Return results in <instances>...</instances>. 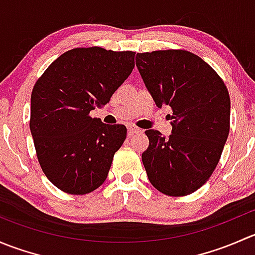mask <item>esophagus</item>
<instances>
[{
    "instance_id": "obj_1",
    "label": "esophagus",
    "mask_w": 255,
    "mask_h": 255,
    "mask_svg": "<svg viewBox=\"0 0 255 255\" xmlns=\"http://www.w3.org/2000/svg\"><path fill=\"white\" fill-rule=\"evenodd\" d=\"M140 129L139 128L134 127V126H128V135H133L134 133H139Z\"/></svg>"
}]
</instances>
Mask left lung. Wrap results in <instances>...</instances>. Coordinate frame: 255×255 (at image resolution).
Here are the masks:
<instances>
[{"label":"left lung","mask_w":255,"mask_h":255,"mask_svg":"<svg viewBox=\"0 0 255 255\" xmlns=\"http://www.w3.org/2000/svg\"><path fill=\"white\" fill-rule=\"evenodd\" d=\"M135 64L156 106L173 111L169 138L145 130L149 146L142 161L149 181L169 196L192 194L212 175L228 138L227 87L206 61L186 50L138 53Z\"/></svg>","instance_id":"8db88e82"}]
</instances>
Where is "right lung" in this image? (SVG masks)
Instances as JSON below:
<instances>
[{
	"instance_id": "right-lung-1",
	"label": "right lung",
	"mask_w": 255,
	"mask_h": 255,
	"mask_svg": "<svg viewBox=\"0 0 255 255\" xmlns=\"http://www.w3.org/2000/svg\"><path fill=\"white\" fill-rule=\"evenodd\" d=\"M134 55L100 47L71 49L35 82L30 133L43 173L61 191L89 194L106 180L127 128L105 125L90 111L110 102L132 73Z\"/></svg>"
}]
</instances>
